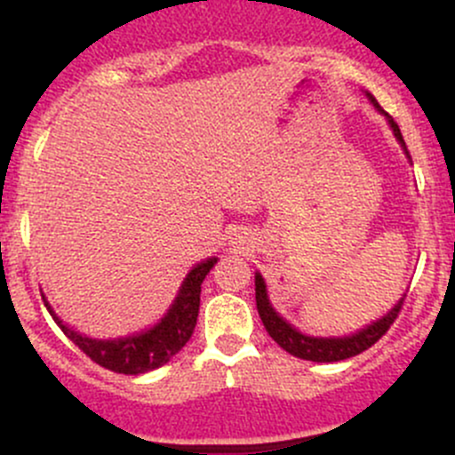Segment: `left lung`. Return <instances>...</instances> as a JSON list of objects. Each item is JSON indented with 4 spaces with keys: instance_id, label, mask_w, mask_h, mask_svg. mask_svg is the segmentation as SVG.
I'll return each mask as SVG.
<instances>
[{
    "instance_id": "obj_1",
    "label": "left lung",
    "mask_w": 455,
    "mask_h": 455,
    "mask_svg": "<svg viewBox=\"0 0 455 455\" xmlns=\"http://www.w3.org/2000/svg\"><path fill=\"white\" fill-rule=\"evenodd\" d=\"M365 96H368L370 103L374 105L385 118H387L389 130H392L394 136H396L398 145H401L403 151H405L407 160H411L396 121H394V118L389 116L379 103H376V99L370 94V92H365ZM255 301H257V313L261 316V323H264L266 332H268L270 337H273V341L277 343L279 347H283L288 355L304 361H315V363H334V361H343V359H350V356L361 355V352H365L368 347L374 346V343L387 332L389 325H392L394 319L398 316V310H401L403 301H405V295L394 304V308L389 310L387 315H383L380 319L363 325V328L356 330V332L343 334V337H315V334H306L301 332V330H297L291 321L283 319V316L273 308L268 297V288H266V282L264 277H261L259 270L255 273Z\"/></svg>"
}]
</instances>
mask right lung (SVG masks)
I'll return each mask as SVG.
<instances>
[{"label":"right lung","instance_id":"right-lung-1","mask_svg":"<svg viewBox=\"0 0 455 455\" xmlns=\"http://www.w3.org/2000/svg\"><path fill=\"white\" fill-rule=\"evenodd\" d=\"M215 264H218V257H206V259L198 261L187 273L185 282L178 288L176 299L172 301L167 313L149 328L118 339H92L87 334H81L79 330L63 323V319L54 313L45 295L41 297H44V304L48 313L52 315L54 323L94 363H99L105 370L118 371V374L136 376L172 361V356L178 355L185 347V343L189 341L191 334H194L196 321H198L202 282H204V277Z\"/></svg>","mask_w":455,"mask_h":455}]
</instances>
